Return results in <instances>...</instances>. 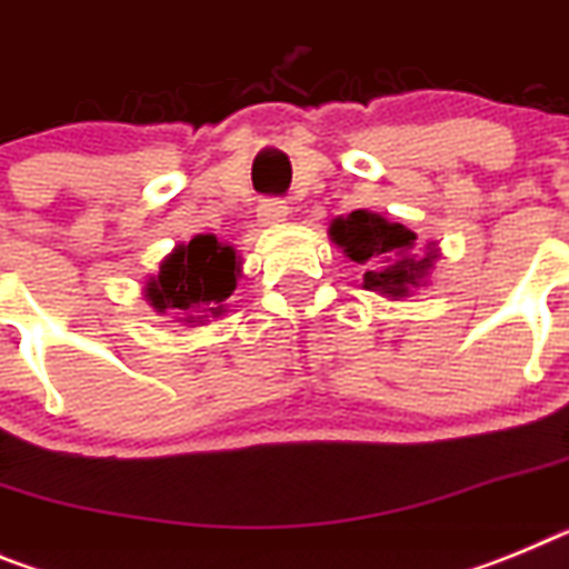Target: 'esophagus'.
Instances as JSON below:
<instances>
[{
  "instance_id": "obj_1",
  "label": "esophagus",
  "mask_w": 569,
  "mask_h": 569,
  "mask_svg": "<svg viewBox=\"0 0 569 569\" xmlns=\"http://www.w3.org/2000/svg\"><path fill=\"white\" fill-rule=\"evenodd\" d=\"M259 221L264 227H273V224H281V221H288L290 216V207L284 201H279V198H264V201L259 203Z\"/></svg>"
}]
</instances>
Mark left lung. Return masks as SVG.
Listing matches in <instances>:
<instances>
[{
	"label": "left lung",
	"mask_w": 569,
	"mask_h": 569,
	"mask_svg": "<svg viewBox=\"0 0 569 569\" xmlns=\"http://www.w3.org/2000/svg\"><path fill=\"white\" fill-rule=\"evenodd\" d=\"M328 236L348 259L362 264V288L388 299H406L411 290L426 288L440 259L437 241L420 244L409 227L371 210L333 218Z\"/></svg>",
	"instance_id": "obj_1"
}]
</instances>
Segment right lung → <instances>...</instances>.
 Listing matches in <instances>:
<instances>
[{
	"label": "right lung",
	"instance_id": "right-lung-1",
	"mask_svg": "<svg viewBox=\"0 0 569 569\" xmlns=\"http://www.w3.org/2000/svg\"><path fill=\"white\" fill-rule=\"evenodd\" d=\"M241 276L236 247L221 244L216 236H196L187 244H174L158 273L146 279L143 296L154 313L187 328H201L227 313Z\"/></svg>",
	"mask_w": 569,
	"mask_h": 569
}]
</instances>
